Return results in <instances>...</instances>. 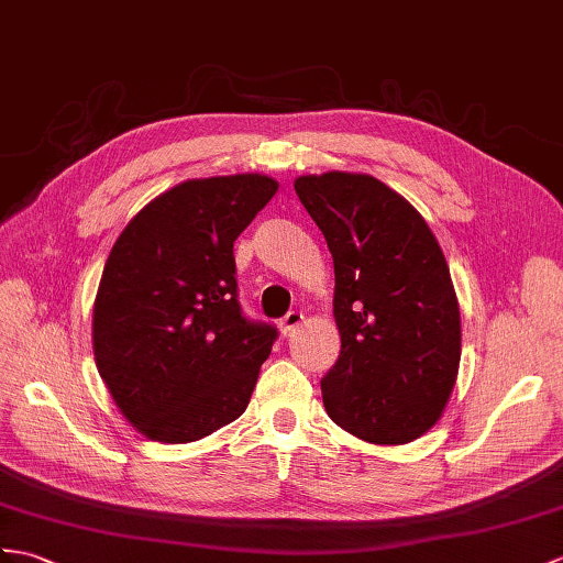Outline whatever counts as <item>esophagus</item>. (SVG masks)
<instances>
[{
    "instance_id": "obj_1",
    "label": "esophagus",
    "mask_w": 563,
    "mask_h": 563,
    "mask_svg": "<svg viewBox=\"0 0 563 563\" xmlns=\"http://www.w3.org/2000/svg\"><path fill=\"white\" fill-rule=\"evenodd\" d=\"M303 312L300 310H291V312H286V318L279 322V329H282V334H291V332H296V329L303 324Z\"/></svg>"
}]
</instances>
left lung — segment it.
Returning <instances> with one entry per match:
<instances>
[{
    "label": "left lung",
    "instance_id": "8db88e82",
    "mask_svg": "<svg viewBox=\"0 0 563 563\" xmlns=\"http://www.w3.org/2000/svg\"><path fill=\"white\" fill-rule=\"evenodd\" d=\"M334 257L336 365L327 416L363 442L399 446L442 418L461 363V310L446 257L422 214L369 174L294 181Z\"/></svg>",
    "mask_w": 563,
    "mask_h": 563
}]
</instances>
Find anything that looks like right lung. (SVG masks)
<instances>
[{"instance_id": "add662e5", "label": "right lung", "mask_w": 563, "mask_h": 563, "mask_svg": "<svg viewBox=\"0 0 563 563\" xmlns=\"http://www.w3.org/2000/svg\"><path fill=\"white\" fill-rule=\"evenodd\" d=\"M277 188L267 174L188 178L150 200L109 253L95 365L147 440L198 442L249 408L277 329L241 314L234 241Z\"/></svg>"}]
</instances>
